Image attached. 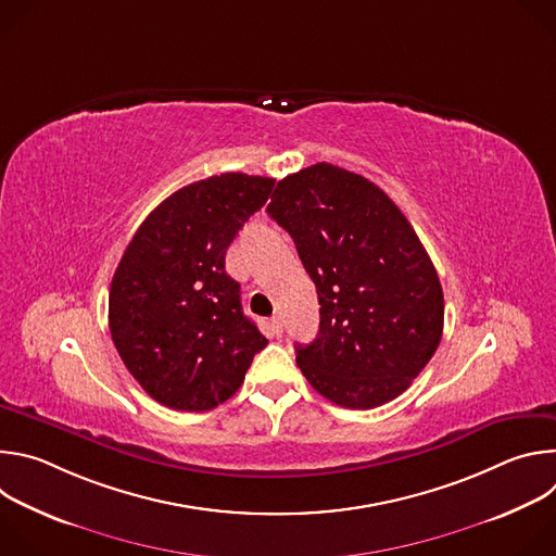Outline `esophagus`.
<instances>
[{"instance_id":"esophagus-1","label":"esophagus","mask_w":556,"mask_h":556,"mask_svg":"<svg viewBox=\"0 0 556 556\" xmlns=\"http://www.w3.org/2000/svg\"><path fill=\"white\" fill-rule=\"evenodd\" d=\"M268 324H270V330H273L275 337H281V334H283V324H281L279 316H273V319H270Z\"/></svg>"}]
</instances>
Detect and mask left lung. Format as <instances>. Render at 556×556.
<instances>
[{"label":"left lung","instance_id":"8db88e82","mask_svg":"<svg viewBox=\"0 0 556 556\" xmlns=\"http://www.w3.org/2000/svg\"><path fill=\"white\" fill-rule=\"evenodd\" d=\"M268 215L319 294V334L296 345L307 382L348 409L393 401L444 326L442 286L409 219L374 182L330 163L279 180Z\"/></svg>","mask_w":556,"mask_h":556}]
</instances>
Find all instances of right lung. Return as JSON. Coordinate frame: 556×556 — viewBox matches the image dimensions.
Instances as JSON below:
<instances>
[{"label": "right lung", "instance_id": "1", "mask_svg": "<svg viewBox=\"0 0 556 556\" xmlns=\"http://www.w3.org/2000/svg\"><path fill=\"white\" fill-rule=\"evenodd\" d=\"M273 178L222 174L172 193L140 224L110 288L112 341L153 401L208 412L240 389L268 339L244 316L226 249Z\"/></svg>", "mask_w": 556, "mask_h": 556}]
</instances>
